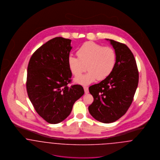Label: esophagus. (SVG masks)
Instances as JSON below:
<instances>
[{"label":"esophagus","instance_id":"1","mask_svg":"<svg viewBox=\"0 0 160 160\" xmlns=\"http://www.w3.org/2000/svg\"><path fill=\"white\" fill-rule=\"evenodd\" d=\"M84 89L85 93H89V88H88V87H84Z\"/></svg>","mask_w":160,"mask_h":160}]
</instances>
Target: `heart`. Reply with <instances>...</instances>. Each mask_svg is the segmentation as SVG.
<instances>
[{
    "label": "heart",
    "instance_id": "1",
    "mask_svg": "<svg viewBox=\"0 0 160 160\" xmlns=\"http://www.w3.org/2000/svg\"><path fill=\"white\" fill-rule=\"evenodd\" d=\"M78 57L72 55L68 57V66L74 76H78L85 69L88 71L74 79L76 83L88 86L98 79L102 81L108 77L116 63V53L111 47H103L92 41L83 44L77 52Z\"/></svg>",
    "mask_w": 160,
    "mask_h": 160
}]
</instances>
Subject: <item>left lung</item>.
<instances>
[{"label": "left lung", "mask_w": 160, "mask_h": 160, "mask_svg": "<svg viewBox=\"0 0 160 160\" xmlns=\"http://www.w3.org/2000/svg\"><path fill=\"white\" fill-rule=\"evenodd\" d=\"M106 40L116 52V63L108 77L89 87L93 102L89 111L96 120L111 123L122 117L131 106L138 86V72L134 55L128 46Z\"/></svg>", "instance_id": "8db88e82"}]
</instances>
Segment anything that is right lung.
Here are the masks:
<instances>
[{
    "label": "right lung",
    "mask_w": 160,
    "mask_h": 160,
    "mask_svg": "<svg viewBox=\"0 0 160 160\" xmlns=\"http://www.w3.org/2000/svg\"><path fill=\"white\" fill-rule=\"evenodd\" d=\"M71 40L55 38L32 55L27 72L26 89L36 112L50 124L65 120L84 91L80 85L68 86L72 74L68 57Z\"/></svg>",
    "instance_id": "add662e5"
}]
</instances>
